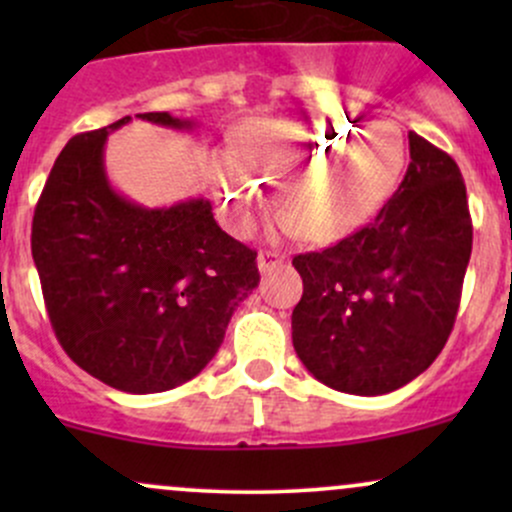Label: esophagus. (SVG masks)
<instances>
[{"label": "esophagus", "mask_w": 512, "mask_h": 512, "mask_svg": "<svg viewBox=\"0 0 512 512\" xmlns=\"http://www.w3.org/2000/svg\"><path fill=\"white\" fill-rule=\"evenodd\" d=\"M284 262V255H279V252L274 250H262L260 255H257V267H260V272H269V269H274L276 264Z\"/></svg>", "instance_id": "1"}]
</instances>
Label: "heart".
I'll return each instance as SVG.
<instances>
[{
    "label": "heart",
    "instance_id": "b5f03b06",
    "mask_svg": "<svg viewBox=\"0 0 512 512\" xmlns=\"http://www.w3.org/2000/svg\"><path fill=\"white\" fill-rule=\"evenodd\" d=\"M404 146L387 125L354 134L344 122H264L211 161L223 214L238 233L262 219L263 185H279V211L305 240L334 243L373 219L395 190Z\"/></svg>",
    "mask_w": 512,
    "mask_h": 512
}]
</instances>
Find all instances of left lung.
I'll return each instance as SVG.
<instances>
[{
    "mask_svg": "<svg viewBox=\"0 0 512 512\" xmlns=\"http://www.w3.org/2000/svg\"><path fill=\"white\" fill-rule=\"evenodd\" d=\"M411 163L373 223L293 257L303 296L293 349L320 383L349 395L399 390L436 361L472 255L467 187L452 156L409 132Z\"/></svg>",
    "mask_w": 512,
    "mask_h": 512,
    "instance_id": "1",
    "label": "left lung"
}]
</instances>
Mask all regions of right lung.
Returning a JSON list of instances; mask_svg holds the SVG:
<instances>
[{
	"label": "right lung",
	"mask_w": 512,
	"mask_h": 512,
	"mask_svg": "<svg viewBox=\"0 0 512 512\" xmlns=\"http://www.w3.org/2000/svg\"><path fill=\"white\" fill-rule=\"evenodd\" d=\"M192 127L168 113L137 115ZM76 134L35 204L31 252L57 342L79 368L132 395L173 390L214 358L260 284L257 252L221 231L207 199L146 209L110 187V129Z\"/></svg>",
	"instance_id": "add662e5"
}]
</instances>
